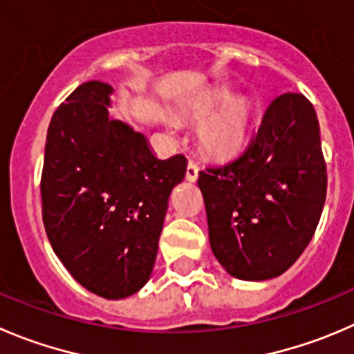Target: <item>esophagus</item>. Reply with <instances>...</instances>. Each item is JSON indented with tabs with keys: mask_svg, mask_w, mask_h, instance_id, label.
<instances>
[{
	"mask_svg": "<svg viewBox=\"0 0 354 354\" xmlns=\"http://www.w3.org/2000/svg\"><path fill=\"white\" fill-rule=\"evenodd\" d=\"M198 169H201V167H198V164L195 162V160H190V162H188V166H187V180L188 181L197 180Z\"/></svg>",
	"mask_w": 354,
	"mask_h": 354,
	"instance_id": "1",
	"label": "esophagus"
}]
</instances>
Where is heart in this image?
<instances>
[{
	"instance_id": "heart-1",
	"label": "heart",
	"mask_w": 354,
	"mask_h": 354,
	"mask_svg": "<svg viewBox=\"0 0 354 354\" xmlns=\"http://www.w3.org/2000/svg\"><path fill=\"white\" fill-rule=\"evenodd\" d=\"M233 97L230 93H218L195 107L194 115L198 121L211 118L219 109H226L219 115L212 118L204 124L201 131L202 145L212 153H230L242 145L249 124V107L243 102H236L233 106ZM169 128L176 131V122H169Z\"/></svg>"
}]
</instances>
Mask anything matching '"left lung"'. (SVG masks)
<instances>
[{
	"mask_svg": "<svg viewBox=\"0 0 354 354\" xmlns=\"http://www.w3.org/2000/svg\"><path fill=\"white\" fill-rule=\"evenodd\" d=\"M216 259L240 280L282 275L303 254L324 211L327 164L317 112L283 93L245 149L198 173Z\"/></svg>",
	"mask_w": 354,
	"mask_h": 354,
	"instance_id": "8db88e82",
	"label": "left lung"
}]
</instances>
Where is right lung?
<instances>
[{"label":"right lung","instance_id":"obj_1","mask_svg":"<svg viewBox=\"0 0 354 354\" xmlns=\"http://www.w3.org/2000/svg\"><path fill=\"white\" fill-rule=\"evenodd\" d=\"M112 91L82 82L55 111L41 202L48 240L68 273L97 296L122 299L149 282L187 159H157L142 133L109 118Z\"/></svg>","mask_w":354,"mask_h":354}]
</instances>
